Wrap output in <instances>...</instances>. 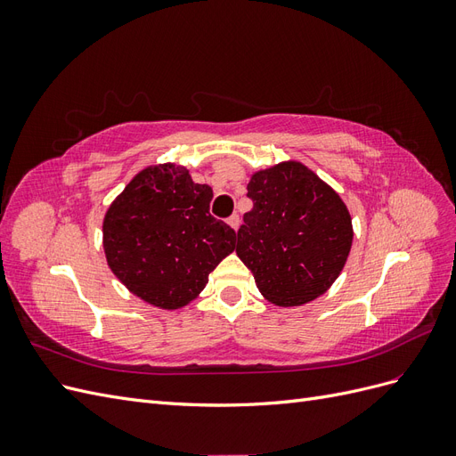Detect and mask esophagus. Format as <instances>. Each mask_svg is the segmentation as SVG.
<instances>
[{
	"label": "esophagus",
	"instance_id": "1",
	"mask_svg": "<svg viewBox=\"0 0 456 456\" xmlns=\"http://www.w3.org/2000/svg\"><path fill=\"white\" fill-rule=\"evenodd\" d=\"M240 223H241V220H240V215H232V216L228 218V224H230L233 230H238V228H240Z\"/></svg>",
	"mask_w": 456,
	"mask_h": 456
}]
</instances>
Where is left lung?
<instances>
[{
	"instance_id": "8db88e82",
	"label": "left lung",
	"mask_w": 456,
	"mask_h": 456,
	"mask_svg": "<svg viewBox=\"0 0 456 456\" xmlns=\"http://www.w3.org/2000/svg\"><path fill=\"white\" fill-rule=\"evenodd\" d=\"M236 253L258 291L278 306H298L335 283L352 249V218L337 191L298 161L258 171L247 184Z\"/></svg>"
}]
</instances>
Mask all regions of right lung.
Instances as JSON below:
<instances>
[{"mask_svg": "<svg viewBox=\"0 0 456 456\" xmlns=\"http://www.w3.org/2000/svg\"><path fill=\"white\" fill-rule=\"evenodd\" d=\"M213 190L184 167L136 175L104 216L108 266L129 291L175 310L196 298L209 273L236 249V230L209 213Z\"/></svg>", "mask_w": 456, "mask_h": 456, "instance_id": "1", "label": "right lung"}]
</instances>
